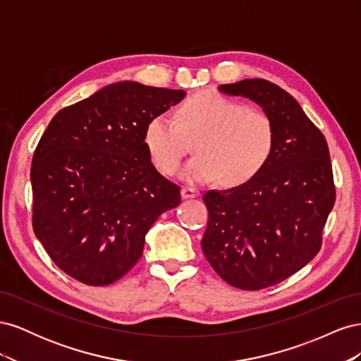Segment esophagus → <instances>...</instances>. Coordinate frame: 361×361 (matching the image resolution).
Masks as SVG:
<instances>
[{"label":"esophagus","mask_w":361,"mask_h":361,"mask_svg":"<svg viewBox=\"0 0 361 361\" xmlns=\"http://www.w3.org/2000/svg\"><path fill=\"white\" fill-rule=\"evenodd\" d=\"M199 194H200V192H199V190L191 188V187H183V188H182V191H180L182 199H194V197H197Z\"/></svg>","instance_id":"obj_1"}]
</instances>
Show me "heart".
Returning <instances> with one entry per match:
<instances>
[{
    "instance_id": "b5f03b06",
    "label": "heart",
    "mask_w": 361,
    "mask_h": 361,
    "mask_svg": "<svg viewBox=\"0 0 361 361\" xmlns=\"http://www.w3.org/2000/svg\"><path fill=\"white\" fill-rule=\"evenodd\" d=\"M194 141L191 158L179 173L190 183L220 178L227 187L241 185L265 167L274 147V125L262 111L216 92L194 94L176 113L157 114L145 129V146L155 169L164 174L178 170L187 150L185 137Z\"/></svg>"
}]
</instances>
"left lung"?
I'll list each match as a JSON object with an SVG mask.
<instances>
[{
	"label": "left lung",
	"mask_w": 361,
	"mask_h": 361,
	"mask_svg": "<svg viewBox=\"0 0 361 361\" xmlns=\"http://www.w3.org/2000/svg\"><path fill=\"white\" fill-rule=\"evenodd\" d=\"M218 90L256 102L274 125L272 154L255 178L203 195L204 257L231 286L259 290L318 255L336 200L330 152L295 97L274 82L251 78Z\"/></svg>",
	"instance_id": "left-lung-1"
}]
</instances>
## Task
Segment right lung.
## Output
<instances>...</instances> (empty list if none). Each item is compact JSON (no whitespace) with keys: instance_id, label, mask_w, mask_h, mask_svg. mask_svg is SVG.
Here are the masks:
<instances>
[{"instance_id":"1","label":"right lung","mask_w":361,"mask_h":361,"mask_svg":"<svg viewBox=\"0 0 361 361\" xmlns=\"http://www.w3.org/2000/svg\"><path fill=\"white\" fill-rule=\"evenodd\" d=\"M185 94L118 81L52 117L31 164L32 228L71 277L90 286L123 277L152 224L180 203L143 137L149 120Z\"/></svg>"}]
</instances>
